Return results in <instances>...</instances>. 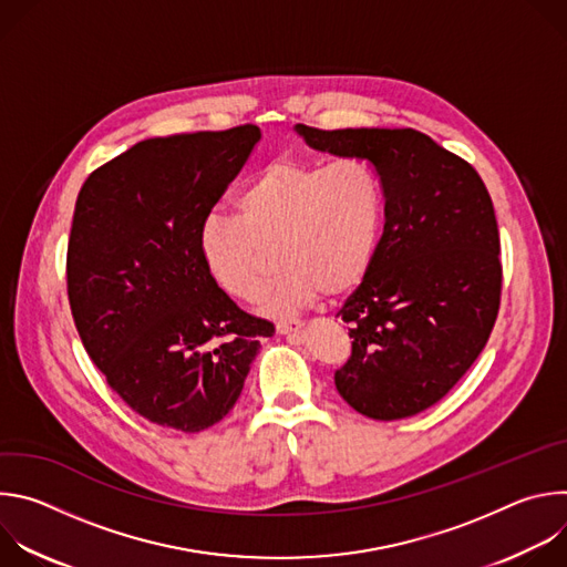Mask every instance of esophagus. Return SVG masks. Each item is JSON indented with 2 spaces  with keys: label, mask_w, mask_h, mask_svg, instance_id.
<instances>
[{
  "label": "esophagus",
  "mask_w": 567,
  "mask_h": 567,
  "mask_svg": "<svg viewBox=\"0 0 567 567\" xmlns=\"http://www.w3.org/2000/svg\"><path fill=\"white\" fill-rule=\"evenodd\" d=\"M302 326H305L302 320H280L276 328H278L280 334H293V332H300Z\"/></svg>",
  "instance_id": "esophagus-1"
}]
</instances>
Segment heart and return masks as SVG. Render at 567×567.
Returning a JSON list of instances; mask_svg holds the SVG:
<instances>
[{
	"label": "heart",
	"mask_w": 567,
	"mask_h": 567,
	"mask_svg": "<svg viewBox=\"0 0 567 567\" xmlns=\"http://www.w3.org/2000/svg\"><path fill=\"white\" fill-rule=\"evenodd\" d=\"M383 219V182L368 161L326 166L282 154L241 188L237 217H206L199 254L226 293L258 300L278 247L285 269L265 296V311L289 316L361 285L377 258Z\"/></svg>",
	"instance_id": "1"
}]
</instances>
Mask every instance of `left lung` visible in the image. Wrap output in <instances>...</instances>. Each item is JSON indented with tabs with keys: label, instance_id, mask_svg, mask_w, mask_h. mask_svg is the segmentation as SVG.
<instances>
[{
	"label": "left lung",
	"instance_id": "1",
	"mask_svg": "<svg viewBox=\"0 0 567 567\" xmlns=\"http://www.w3.org/2000/svg\"><path fill=\"white\" fill-rule=\"evenodd\" d=\"M296 132L313 150L368 161L383 182L381 245L339 311L352 354L334 383L365 417H413L466 374L496 326L503 265L489 190L468 161L411 127Z\"/></svg>",
	"mask_w": 567,
	"mask_h": 567
}]
</instances>
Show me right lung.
Here are the masks:
<instances>
[{
	"instance_id": "obj_1",
	"label": "right lung",
	"mask_w": 567,
	"mask_h": 567,
	"mask_svg": "<svg viewBox=\"0 0 567 567\" xmlns=\"http://www.w3.org/2000/svg\"><path fill=\"white\" fill-rule=\"evenodd\" d=\"M260 127L145 138L96 168L75 199L66 293L90 359L152 424L199 433L224 420L274 322L210 278L199 228Z\"/></svg>"
}]
</instances>
